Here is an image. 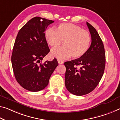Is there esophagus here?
I'll return each instance as SVG.
<instances>
[{"instance_id":"esophagus-1","label":"esophagus","mask_w":120,"mask_h":120,"mask_svg":"<svg viewBox=\"0 0 120 120\" xmlns=\"http://www.w3.org/2000/svg\"><path fill=\"white\" fill-rule=\"evenodd\" d=\"M58 64H64V61H62L60 60H58Z\"/></svg>"}]
</instances>
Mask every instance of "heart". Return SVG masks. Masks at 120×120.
Segmentation results:
<instances>
[{
	"instance_id": "heart-1",
	"label": "heart",
	"mask_w": 120,
	"mask_h": 120,
	"mask_svg": "<svg viewBox=\"0 0 120 120\" xmlns=\"http://www.w3.org/2000/svg\"><path fill=\"white\" fill-rule=\"evenodd\" d=\"M45 37L53 48L59 46L64 41V46L53 49L51 52V56L62 60L71 56L75 59L83 56L88 51L91 41L89 31L70 23L60 24L56 30L49 28L45 31Z\"/></svg>"
}]
</instances>
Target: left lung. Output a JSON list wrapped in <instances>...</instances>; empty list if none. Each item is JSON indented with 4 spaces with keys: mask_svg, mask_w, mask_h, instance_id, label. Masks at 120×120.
<instances>
[{
    "mask_svg": "<svg viewBox=\"0 0 120 120\" xmlns=\"http://www.w3.org/2000/svg\"><path fill=\"white\" fill-rule=\"evenodd\" d=\"M86 24L91 36L88 51L81 58L64 63L66 87L69 92L76 96L86 94L94 90L101 80L105 67V52L102 40L94 26L88 22Z\"/></svg>",
    "mask_w": 120,
    "mask_h": 120,
    "instance_id": "obj_1",
    "label": "left lung"
}]
</instances>
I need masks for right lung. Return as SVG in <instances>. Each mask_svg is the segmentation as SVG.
Listing matches in <instances>:
<instances>
[{"instance_id": "right-lung-1", "label": "right lung", "mask_w": 120, "mask_h": 120, "mask_svg": "<svg viewBox=\"0 0 120 120\" xmlns=\"http://www.w3.org/2000/svg\"><path fill=\"white\" fill-rule=\"evenodd\" d=\"M53 22L35 17L22 26L16 36L11 58L13 72L19 84L28 91L37 92L45 89L58 66L56 59L41 62L50 52L45 31Z\"/></svg>"}]
</instances>
